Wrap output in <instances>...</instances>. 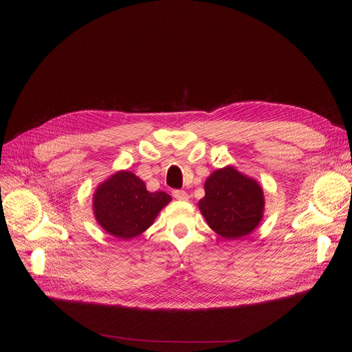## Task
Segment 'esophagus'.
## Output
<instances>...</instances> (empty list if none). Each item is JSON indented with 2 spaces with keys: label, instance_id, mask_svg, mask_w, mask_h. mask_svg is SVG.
I'll list each match as a JSON object with an SVG mask.
<instances>
[{
  "label": "esophagus",
  "instance_id": "34e87169",
  "mask_svg": "<svg viewBox=\"0 0 352 352\" xmlns=\"http://www.w3.org/2000/svg\"><path fill=\"white\" fill-rule=\"evenodd\" d=\"M173 196L178 200H188V197H189V195L185 190H181V189L173 190Z\"/></svg>",
  "mask_w": 352,
  "mask_h": 352
}]
</instances>
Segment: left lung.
Here are the masks:
<instances>
[{"instance_id":"obj_1","label":"left lung","mask_w":352,"mask_h":352,"mask_svg":"<svg viewBox=\"0 0 352 352\" xmlns=\"http://www.w3.org/2000/svg\"><path fill=\"white\" fill-rule=\"evenodd\" d=\"M265 209L262 186L234 167L214 171L205 182V197L199 200L209 227L226 239H238L252 232Z\"/></svg>"}]
</instances>
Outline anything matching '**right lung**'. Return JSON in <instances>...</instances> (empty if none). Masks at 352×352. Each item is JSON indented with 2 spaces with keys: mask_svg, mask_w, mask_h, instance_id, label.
Listing matches in <instances>:
<instances>
[{
  "mask_svg": "<svg viewBox=\"0 0 352 352\" xmlns=\"http://www.w3.org/2000/svg\"><path fill=\"white\" fill-rule=\"evenodd\" d=\"M171 202L166 192H148L144 182L131 171H118L100 184L93 195L97 223L120 239L140 235L160 210Z\"/></svg>",
  "mask_w": 352,
  "mask_h": 352,
  "instance_id": "1",
  "label": "right lung"
}]
</instances>
